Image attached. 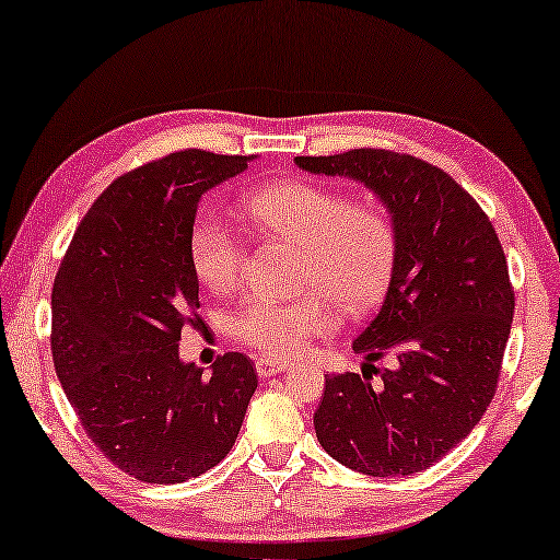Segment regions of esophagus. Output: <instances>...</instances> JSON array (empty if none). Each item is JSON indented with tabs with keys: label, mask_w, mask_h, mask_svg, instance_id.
<instances>
[{
	"label": "esophagus",
	"mask_w": 560,
	"mask_h": 560,
	"mask_svg": "<svg viewBox=\"0 0 560 560\" xmlns=\"http://www.w3.org/2000/svg\"><path fill=\"white\" fill-rule=\"evenodd\" d=\"M288 366H290V362L275 360V357H258V360H255V370H258L260 377H272V374L285 372Z\"/></svg>",
	"instance_id": "obj_1"
}]
</instances>
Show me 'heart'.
Instances as JSON below:
<instances>
[{"instance_id": "b5f03b06", "label": "heart", "mask_w": 560, "mask_h": 560, "mask_svg": "<svg viewBox=\"0 0 560 560\" xmlns=\"http://www.w3.org/2000/svg\"><path fill=\"white\" fill-rule=\"evenodd\" d=\"M245 210L262 235L300 245L298 288L310 292L295 300L245 298L231 315L237 342L272 357L300 354L315 337L332 332L335 305L360 315L387 288L397 237L382 208L290 178L258 190ZM188 260L200 285L223 295L241 282L247 253L223 220L198 215L188 233Z\"/></svg>"}]
</instances>
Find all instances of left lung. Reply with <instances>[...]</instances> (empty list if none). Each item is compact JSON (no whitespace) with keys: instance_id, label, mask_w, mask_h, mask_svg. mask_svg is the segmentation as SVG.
<instances>
[{"instance_id":"obj_1","label":"left lung","mask_w":560,"mask_h":560,"mask_svg":"<svg viewBox=\"0 0 560 560\" xmlns=\"http://www.w3.org/2000/svg\"><path fill=\"white\" fill-rule=\"evenodd\" d=\"M302 171L350 176L392 213L397 253L377 317L352 342L362 374H327L315 432L366 476H409L471 434L499 387L513 307L489 215L446 171L409 153L298 155ZM389 359V371L374 361Z\"/></svg>"}]
</instances>
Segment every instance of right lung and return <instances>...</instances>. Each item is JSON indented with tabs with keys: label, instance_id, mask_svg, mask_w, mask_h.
<instances>
[{
	"label": "right lung",
	"instance_id": "1",
	"mask_svg": "<svg viewBox=\"0 0 560 560\" xmlns=\"http://www.w3.org/2000/svg\"><path fill=\"white\" fill-rule=\"evenodd\" d=\"M247 155L186 149L118 176L73 233L51 290L54 370L98 452L145 483H180L231 452L258 387L250 357L206 377L178 360L198 278L188 233L198 200Z\"/></svg>",
	"mask_w": 560,
	"mask_h": 560
}]
</instances>
